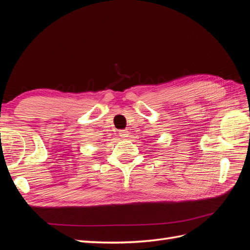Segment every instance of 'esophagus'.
I'll return each mask as SVG.
<instances>
[{"label": "esophagus", "mask_w": 250, "mask_h": 250, "mask_svg": "<svg viewBox=\"0 0 250 250\" xmlns=\"http://www.w3.org/2000/svg\"><path fill=\"white\" fill-rule=\"evenodd\" d=\"M119 134H120V137H122V138H127L128 137V131L126 130V129H121V130H119Z\"/></svg>", "instance_id": "obj_1"}]
</instances>
